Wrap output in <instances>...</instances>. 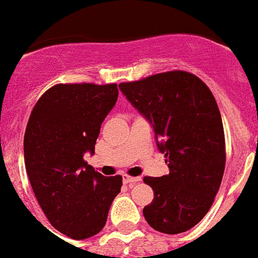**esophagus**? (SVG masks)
<instances>
[{
    "instance_id": "obj_1",
    "label": "esophagus",
    "mask_w": 258,
    "mask_h": 258,
    "mask_svg": "<svg viewBox=\"0 0 258 258\" xmlns=\"http://www.w3.org/2000/svg\"><path fill=\"white\" fill-rule=\"evenodd\" d=\"M142 178L141 176H131V175H124L123 176V182L124 183H138V182H141Z\"/></svg>"
}]
</instances>
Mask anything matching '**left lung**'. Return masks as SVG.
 <instances>
[{
    "label": "left lung",
    "instance_id": "left-lung-1",
    "mask_svg": "<svg viewBox=\"0 0 258 258\" xmlns=\"http://www.w3.org/2000/svg\"><path fill=\"white\" fill-rule=\"evenodd\" d=\"M119 88L153 124L170 170L143 178L154 190L143 216L158 232H186L208 214L224 176L225 134L216 99L198 76L178 70Z\"/></svg>",
    "mask_w": 258,
    "mask_h": 258
}]
</instances>
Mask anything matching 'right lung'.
<instances>
[{"label":"right lung","instance_id":"obj_1","mask_svg":"<svg viewBox=\"0 0 258 258\" xmlns=\"http://www.w3.org/2000/svg\"><path fill=\"white\" fill-rule=\"evenodd\" d=\"M117 92L115 83L56 84L42 93L26 124L24 158L34 196L50 225L74 240L104 228L120 192L121 175H101L83 158L95 153Z\"/></svg>","mask_w":258,"mask_h":258}]
</instances>
